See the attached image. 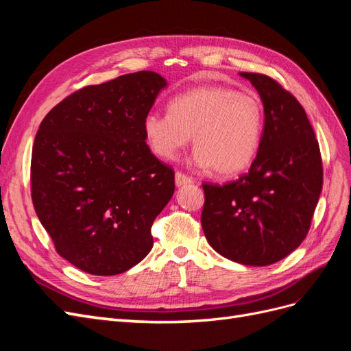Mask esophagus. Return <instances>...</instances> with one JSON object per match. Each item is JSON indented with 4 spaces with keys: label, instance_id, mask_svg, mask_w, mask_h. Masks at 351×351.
<instances>
[{
    "label": "esophagus",
    "instance_id": "1",
    "mask_svg": "<svg viewBox=\"0 0 351 351\" xmlns=\"http://www.w3.org/2000/svg\"><path fill=\"white\" fill-rule=\"evenodd\" d=\"M190 183H193L192 177H189V176H186V174H183V173H180V171L176 173V186H177V187L187 186V184H190Z\"/></svg>",
    "mask_w": 351,
    "mask_h": 351
}]
</instances>
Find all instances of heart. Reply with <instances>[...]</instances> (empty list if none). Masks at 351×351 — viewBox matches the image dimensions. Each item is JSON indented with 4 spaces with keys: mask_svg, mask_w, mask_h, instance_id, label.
<instances>
[{
    "mask_svg": "<svg viewBox=\"0 0 351 351\" xmlns=\"http://www.w3.org/2000/svg\"><path fill=\"white\" fill-rule=\"evenodd\" d=\"M263 130L261 101L227 86H199L178 93L168 112H149L143 134L151 151L174 159L193 134V162L222 177L247 169L258 155Z\"/></svg>",
    "mask_w": 351,
    "mask_h": 351,
    "instance_id": "obj_1",
    "label": "heart"
}]
</instances>
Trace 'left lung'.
I'll use <instances>...</instances> for the list:
<instances>
[{
	"instance_id": "8db88e82",
	"label": "left lung",
	"mask_w": 351,
	"mask_h": 351,
	"mask_svg": "<svg viewBox=\"0 0 351 351\" xmlns=\"http://www.w3.org/2000/svg\"><path fill=\"white\" fill-rule=\"evenodd\" d=\"M258 90L265 124L249 173L224 186L204 184L202 228L232 262L267 267L295 250L322 190V159L307 115L290 92L259 73H240Z\"/></svg>"
}]
</instances>
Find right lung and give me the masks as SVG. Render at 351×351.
Returning <instances> with one entry per match:
<instances>
[{"mask_svg": "<svg viewBox=\"0 0 351 351\" xmlns=\"http://www.w3.org/2000/svg\"><path fill=\"white\" fill-rule=\"evenodd\" d=\"M165 86L155 71L124 74L71 93L39 125L32 200L60 256L84 272H125L154 246L152 222L176 187L143 119Z\"/></svg>", "mask_w": 351, "mask_h": 351, "instance_id": "right-lung-1", "label": "right lung"}]
</instances>
